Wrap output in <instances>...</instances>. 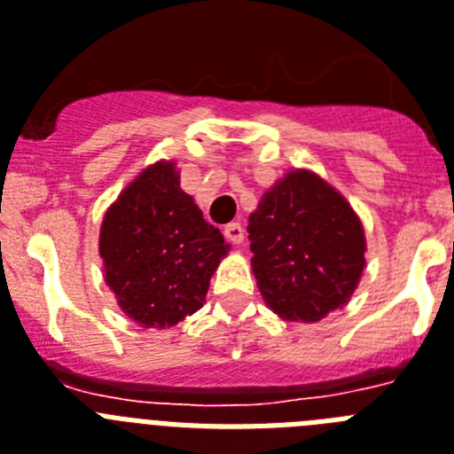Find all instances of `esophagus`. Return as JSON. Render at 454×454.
I'll return each instance as SVG.
<instances>
[{
	"label": "esophagus",
	"mask_w": 454,
	"mask_h": 454,
	"mask_svg": "<svg viewBox=\"0 0 454 454\" xmlns=\"http://www.w3.org/2000/svg\"><path fill=\"white\" fill-rule=\"evenodd\" d=\"M224 236H227V240H231L234 246H239V243H243V227H240L239 223H230L224 227Z\"/></svg>",
	"instance_id": "esophagus-1"
}]
</instances>
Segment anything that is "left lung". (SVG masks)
Segmentation results:
<instances>
[{"mask_svg":"<svg viewBox=\"0 0 454 454\" xmlns=\"http://www.w3.org/2000/svg\"><path fill=\"white\" fill-rule=\"evenodd\" d=\"M252 272L263 302L284 320L318 323L350 302L366 266V231L320 175L288 170L250 214Z\"/></svg>","mask_w":454,"mask_h":454,"instance_id":"left-lung-1","label":"left lung"}]
</instances>
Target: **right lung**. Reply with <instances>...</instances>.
I'll return each instance as SVG.
<instances>
[{
  "mask_svg": "<svg viewBox=\"0 0 454 454\" xmlns=\"http://www.w3.org/2000/svg\"><path fill=\"white\" fill-rule=\"evenodd\" d=\"M227 252L230 243L179 186L177 163L166 159L122 188L99 227L104 282L124 316L154 330L202 307Z\"/></svg>",
  "mask_w": 454,
  "mask_h": 454,
  "instance_id": "1",
  "label": "right lung"
}]
</instances>
